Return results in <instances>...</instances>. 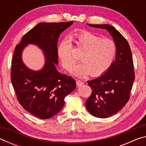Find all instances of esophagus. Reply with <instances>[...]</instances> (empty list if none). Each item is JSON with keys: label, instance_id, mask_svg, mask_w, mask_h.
<instances>
[{"label": "esophagus", "instance_id": "esophagus-1", "mask_svg": "<svg viewBox=\"0 0 146 146\" xmlns=\"http://www.w3.org/2000/svg\"><path fill=\"white\" fill-rule=\"evenodd\" d=\"M76 86H77L78 87H79V86H82L84 84V82H82V81H81V80H78L76 81Z\"/></svg>", "mask_w": 146, "mask_h": 146}]
</instances>
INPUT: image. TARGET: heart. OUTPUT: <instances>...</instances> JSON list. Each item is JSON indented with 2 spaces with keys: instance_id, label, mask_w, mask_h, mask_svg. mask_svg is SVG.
Listing matches in <instances>:
<instances>
[{
  "instance_id": "b5f03b06",
  "label": "heart",
  "mask_w": 146,
  "mask_h": 146,
  "mask_svg": "<svg viewBox=\"0 0 146 146\" xmlns=\"http://www.w3.org/2000/svg\"><path fill=\"white\" fill-rule=\"evenodd\" d=\"M70 40L83 51L80 56L82 61L74 67V75L84 76L90 73L94 76H99L111 67L117 51L113 40L102 38L90 32L72 36ZM58 55L64 68L68 71L71 70L76 58L73 54V46L70 40L64 39L61 42L58 48Z\"/></svg>"
}]
</instances>
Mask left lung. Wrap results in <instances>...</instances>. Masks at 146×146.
I'll return each instance as SVG.
<instances>
[{
	"label": "left lung",
	"instance_id": "left-lung-1",
	"mask_svg": "<svg viewBox=\"0 0 146 146\" xmlns=\"http://www.w3.org/2000/svg\"><path fill=\"white\" fill-rule=\"evenodd\" d=\"M106 29L117 48L115 60L109 70L100 76L88 80L92 93L85 103L90 113L95 117L108 118L124 107L129 98L135 72L132 53L127 41L114 27L109 24H91Z\"/></svg>",
	"mask_w": 146,
	"mask_h": 146
}]
</instances>
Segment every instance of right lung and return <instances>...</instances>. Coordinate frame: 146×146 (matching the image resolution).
<instances>
[{"instance_id": "obj_1", "label": "right lung", "mask_w": 146, "mask_h": 146, "mask_svg": "<svg viewBox=\"0 0 146 146\" xmlns=\"http://www.w3.org/2000/svg\"><path fill=\"white\" fill-rule=\"evenodd\" d=\"M73 23H39L24 35L15 49L11 80L17 100L24 110L41 119L57 114L65 104L64 98L76 88L75 80L56 68L59 36ZM29 44L43 51L45 62L40 70H32L23 62V50Z\"/></svg>"}]
</instances>
